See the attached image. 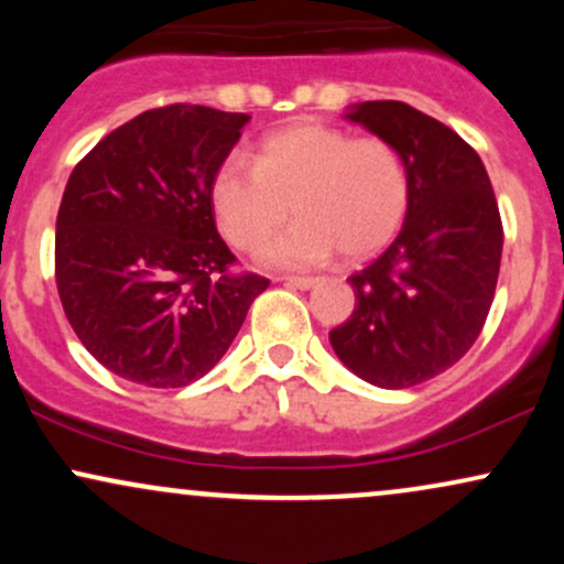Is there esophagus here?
<instances>
[{"label": "esophagus", "mask_w": 564, "mask_h": 564, "mask_svg": "<svg viewBox=\"0 0 564 564\" xmlns=\"http://www.w3.org/2000/svg\"><path fill=\"white\" fill-rule=\"evenodd\" d=\"M281 281L286 283V286H294V289L307 291V289H313L315 283H318V278H296V275H286V278H281Z\"/></svg>", "instance_id": "obj_1"}]
</instances>
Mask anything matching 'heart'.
I'll use <instances>...</instances> for the list:
<instances>
[{
    "label": "heart",
    "instance_id": "heart-1",
    "mask_svg": "<svg viewBox=\"0 0 564 564\" xmlns=\"http://www.w3.org/2000/svg\"><path fill=\"white\" fill-rule=\"evenodd\" d=\"M289 204L300 219L268 243L264 262L315 268L336 249L360 260L390 243L403 225L411 172L392 142L300 124L270 134L254 166L232 156L212 180L219 230L236 249H262L289 217Z\"/></svg>",
    "mask_w": 564,
    "mask_h": 564
}]
</instances>
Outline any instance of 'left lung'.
Returning a JSON list of instances; mask_svg holds the SVG:
<instances>
[{
  "label": "left lung",
  "mask_w": 564,
  "mask_h": 564,
  "mask_svg": "<svg viewBox=\"0 0 564 564\" xmlns=\"http://www.w3.org/2000/svg\"><path fill=\"white\" fill-rule=\"evenodd\" d=\"M345 119L392 142L411 204L390 249L360 273L352 315L328 332L336 358L381 390L437 377L480 336L501 268L503 228L475 148L408 102L368 100Z\"/></svg>",
  "instance_id": "obj_1"
}]
</instances>
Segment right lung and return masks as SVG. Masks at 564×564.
Listing matches in <instances>:
<instances>
[{
    "label": "right lung",
    "instance_id": "add662e5",
    "mask_svg": "<svg viewBox=\"0 0 564 564\" xmlns=\"http://www.w3.org/2000/svg\"><path fill=\"white\" fill-rule=\"evenodd\" d=\"M251 116L153 108L70 172L55 225V281L89 355L145 387H185L219 364L268 278L232 275L212 180Z\"/></svg>",
    "mask_w": 564,
    "mask_h": 564
}]
</instances>
